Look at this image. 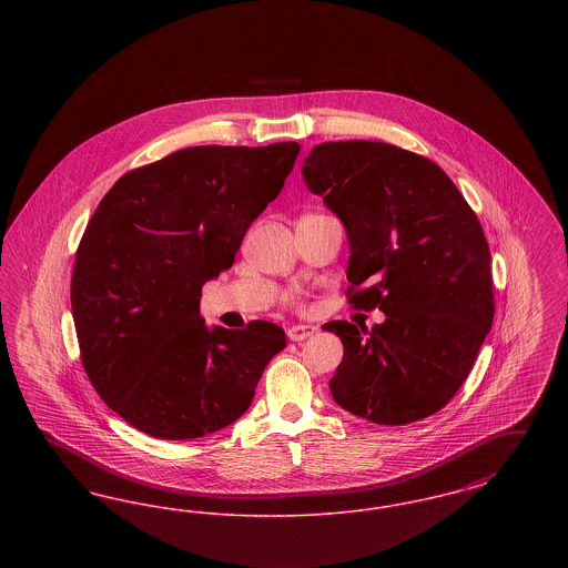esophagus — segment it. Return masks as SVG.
<instances>
[{
    "instance_id": "1",
    "label": "esophagus",
    "mask_w": 568,
    "mask_h": 568,
    "mask_svg": "<svg viewBox=\"0 0 568 568\" xmlns=\"http://www.w3.org/2000/svg\"><path fill=\"white\" fill-rule=\"evenodd\" d=\"M315 332H317V327H315V325H292V327L287 329V338H290V341H294V343H302V341L311 338Z\"/></svg>"
}]
</instances>
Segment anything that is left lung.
Listing matches in <instances>:
<instances>
[{"mask_svg": "<svg viewBox=\"0 0 568 568\" xmlns=\"http://www.w3.org/2000/svg\"><path fill=\"white\" fill-rule=\"evenodd\" d=\"M302 176L347 230L349 304L385 313L371 329L324 325L345 347L332 398L381 426L433 415L468 377L494 320L479 219L436 163L387 142L317 144Z\"/></svg>", "mask_w": 568, "mask_h": 568, "instance_id": "1", "label": "left lung"}]
</instances>
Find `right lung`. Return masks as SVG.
<instances>
[{
    "mask_svg": "<svg viewBox=\"0 0 568 568\" xmlns=\"http://www.w3.org/2000/svg\"><path fill=\"white\" fill-rule=\"evenodd\" d=\"M297 153V142L181 149L123 174L89 219L72 272L82 368L135 430L190 440L230 426L285 349L271 322L209 329L200 297Z\"/></svg>",
    "mask_w": 568,
    "mask_h": 568,
    "instance_id": "right-lung-1",
    "label": "right lung"
}]
</instances>
